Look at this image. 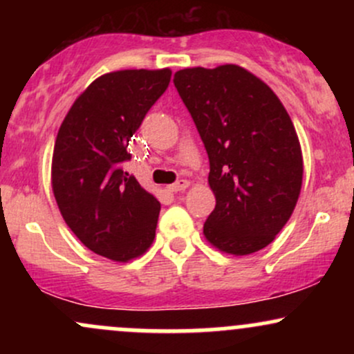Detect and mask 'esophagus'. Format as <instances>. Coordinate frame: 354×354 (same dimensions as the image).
Instances as JSON below:
<instances>
[{
	"instance_id": "obj_1",
	"label": "esophagus",
	"mask_w": 354,
	"mask_h": 354,
	"mask_svg": "<svg viewBox=\"0 0 354 354\" xmlns=\"http://www.w3.org/2000/svg\"><path fill=\"white\" fill-rule=\"evenodd\" d=\"M188 186H189L188 180H180V181L173 183V185H169L168 189L173 191V193H178V191H185Z\"/></svg>"
}]
</instances>
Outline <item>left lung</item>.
I'll list each match as a JSON object with an SVG mask.
<instances>
[{"mask_svg": "<svg viewBox=\"0 0 354 354\" xmlns=\"http://www.w3.org/2000/svg\"><path fill=\"white\" fill-rule=\"evenodd\" d=\"M173 81L209 158L216 206L203 234L223 253L263 250L291 218L301 191L293 121L273 89L238 64L185 68Z\"/></svg>", "mask_w": 354, "mask_h": 354, "instance_id": "8db88e82", "label": "left lung"}]
</instances>
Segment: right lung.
<instances>
[{"instance_id":"1","label":"right lung","mask_w":354,"mask_h":354,"mask_svg":"<svg viewBox=\"0 0 354 354\" xmlns=\"http://www.w3.org/2000/svg\"><path fill=\"white\" fill-rule=\"evenodd\" d=\"M171 70H121L93 81L64 116L51 186L76 238L93 253L128 263L151 246L161 205L124 171L141 121L168 88Z\"/></svg>"}]
</instances>
